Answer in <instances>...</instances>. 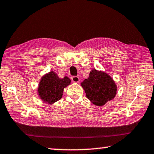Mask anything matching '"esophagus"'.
I'll list each match as a JSON object with an SVG mask.
<instances>
[{"label": "esophagus", "instance_id": "obj_1", "mask_svg": "<svg viewBox=\"0 0 154 154\" xmlns=\"http://www.w3.org/2000/svg\"><path fill=\"white\" fill-rule=\"evenodd\" d=\"M72 81L73 82H76V83H78V82H79V81H80V79L79 76H72Z\"/></svg>", "mask_w": 154, "mask_h": 154}]
</instances>
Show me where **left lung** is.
Instances as JSON below:
<instances>
[{"instance_id": "8db88e82", "label": "left lung", "mask_w": 154, "mask_h": 154, "mask_svg": "<svg viewBox=\"0 0 154 154\" xmlns=\"http://www.w3.org/2000/svg\"><path fill=\"white\" fill-rule=\"evenodd\" d=\"M86 97L97 106H103L114 99L117 91V85L106 72L92 69L88 79L81 82Z\"/></svg>"}]
</instances>
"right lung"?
<instances>
[{
    "label": "right lung",
    "mask_w": 154,
    "mask_h": 154,
    "mask_svg": "<svg viewBox=\"0 0 154 154\" xmlns=\"http://www.w3.org/2000/svg\"><path fill=\"white\" fill-rule=\"evenodd\" d=\"M71 84L67 76L60 79L55 72L51 71L41 78L38 86V95L44 103L53 104L61 99L64 89Z\"/></svg>",
    "instance_id": "right-lung-1"
}]
</instances>
